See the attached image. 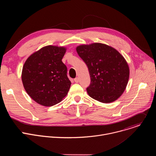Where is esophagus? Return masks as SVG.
Returning <instances> with one entry per match:
<instances>
[{"instance_id": "1", "label": "esophagus", "mask_w": 156, "mask_h": 156, "mask_svg": "<svg viewBox=\"0 0 156 156\" xmlns=\"http://www.w3.org/2000/svg\"><path fill=\"white\" fill-rule=\"evenodd\" d=\"M74 81H75V83H78V82H79V79H78V78H75V79H74Z\"/></svg>"}]
</instances>
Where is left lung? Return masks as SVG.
Returning <instances> with one entry per match:
<instances>
[{
    "mask_svg": "<svg viewBox=\"0 0 156 156\" xmlns=\"http://www.w3.org/2000/svg\"><path fill=\"white\" fill-rule=\"evenodd\" d=\"M76 50L90 72L88 95L102 103L117 100L125 91L129 76V66L123 56L114 48L99 42L82 44Z\"/></svg>",
    "mask_w": 156,
    "mask_h": 156,
    "instance_id": "obj_1",
    "label": "left lung"
}]
</instances>
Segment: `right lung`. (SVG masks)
<instances>
[{
	"mask_svg": "<svg viewBox=\"0 0 156 156\" xmlns=\"http://www.w3.org/2000/svg\"><path fill=\"white\" fill-rule=\"evenodd\" d=\"M66 51L63 46H44L29 56L24 63L21 72L23 87L30 97L41 105H54L68 94L71 81L62 61Z\"/></svg>",
	"mask_w": 156,
	"mask_h": 156,
	"instance_id": "right-lung-1",
	"label": "right lung"
}]
</instances>
